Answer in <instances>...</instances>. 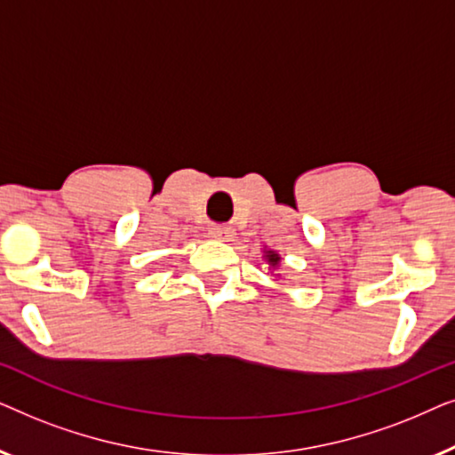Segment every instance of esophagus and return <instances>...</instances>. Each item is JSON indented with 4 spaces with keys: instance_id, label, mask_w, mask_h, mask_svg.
Instances as JSON below:
<instances>
[{
    "instance_id": "esophagus-1",
    "label": "esophagus",
    "mask_w": 455,
    "mask_h": 455,
    "mask_svg": "<svg viewBox=\"0 0 455 455\" xmlns=\"http://www.w3.org/2000/svg\"><path fill=\"white\" fill-rule=\"evenodd\" d=\"M209 234L211 238L215 240H221V242H232L234 240V228L232 226H223V223H217V226H211L209 228Z\"/></svg>"
}]
</instances>
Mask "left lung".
Here are the masks:
<instances>
[{
  "mask_svg": "<svg viewBox=\"0 0 455 455\" xmlns=\"http://www.w3.org/2000/svg\"><path fill=\"white\" fill-rule=\"evenodd\" d=\"M265 260L269 263L271 269H277L279 267V260H282V257L275 251H265Z\"/></svg>",
  "mask_w": 455,
  "mask_h": 455,
  "instance_id": "8db88e82",
  "label": "left lung"
}]
</instances>
